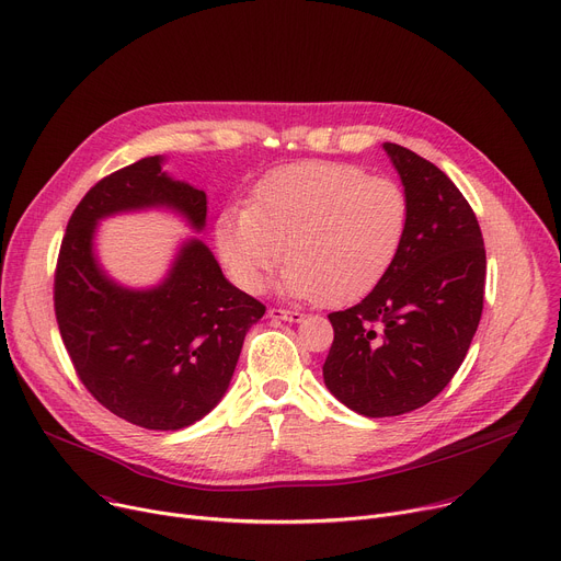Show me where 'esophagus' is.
I'll list each match as a JSON object with an SVG mask.
<instances>
[{
  "instance_id": "1",
  "label": "esophagus",
  "mask_w": 561,
  "mask_h": 561,
  "mask_svg": "<svg viewBox=\"0 0 561 561\" xmlns=\"http://www.w3.org/2000/svg\"><path fill=\"white\" fill-rule=\"evenodd\" d=\"M267 314H270V319H276V321H294V323H299V321L304 319V312L289 310V308H270Z\"/></svg>"
}]
</instances>
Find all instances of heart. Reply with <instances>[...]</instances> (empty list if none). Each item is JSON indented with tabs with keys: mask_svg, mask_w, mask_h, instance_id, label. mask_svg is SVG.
<instances>
[{
	"mask_svg": "<svg viewBox=\"0 0 561 561\" xmlns=\"http://www.w3.org/2000/svg\"><path fill=\"white\" fill-rule=\"evenodd\" d=\"M408 228L410 199L397 181L348 162L304 160L270 172L249 206L224 208L215 240L242 289L257 291L285 253L287 294L342 306L387 276Z\"/></svg>",
	"mask_w": 561,
	"mask_h": 561,
	"instance_id": "b5f03b06",
	"label": "heart"
}]
</instances>
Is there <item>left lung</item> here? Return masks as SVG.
I'll return each instance as SVG.
<instances>
[{
    "label": "left lung",
    "instance_id": "1",
    "mask_svg": "<svg viewBox=\"0 0 561 561\" xmlns=\"http://www.w3.org/2000/svg\"><path fill=\"white\" fill-rule=\"evenodd\" d=\"M410 199V228L387 276L357 306L331 312L335 340L323 380L365 416L431 403L462 365L478 331L486 255L473 208L414 151L385 142Z\"/></svg>",
    "mask_w": 561,
    "mask_h": 561
}]
</instances>
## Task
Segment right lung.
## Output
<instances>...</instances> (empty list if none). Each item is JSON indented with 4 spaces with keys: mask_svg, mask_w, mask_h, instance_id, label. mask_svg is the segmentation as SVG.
I'll return each mask as SVG.
<instances>
[{
    "mask_svg": "<svg viewBox=\"0 0 561 561\" xmlns=\"http://www.w3.org/2000/svg\"><path fill=\"white\" fill-rule=\"evenodd\" d=\"M149 206H170L194 228L206 224V192L172 181L158 156L104 176L62 236L54 312L72 367L99 403L147 431H179L219 403L265 306L224 278L202 240L181 249L162 285H115L92 255L94 224Z\"/></svg>",
    "mask_w": 561,
    "mask_h": 561,
    "instance_id": "right-lung-1",
    "label": "right lung"
}]
</instances>
